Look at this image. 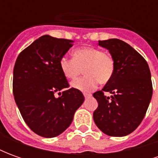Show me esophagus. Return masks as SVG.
Returning <instances> with one entry per match:
<instances>
[{
    "label": "esophagus",
    "mask_w": 158,
    "mask_h": 158,
    "mask_svg": "<svg viewBox=\"0 0 158 158\" xmlns=\"http://www.w3.org/2000/svg\"><path fill=\"white\" fill-rule=\"evenodd\" d=\"M84 96H85V99H87V98H89V97L91 96V94H87V93H85V94H84Z\"/></svg>",
    "instance_id": "34e87169"
}]
</instances>
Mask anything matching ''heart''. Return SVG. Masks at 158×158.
<instances>
[{
    "label": "heart",
    "instance_id": "b5f03b06",
    "mask_svg": "<svg viewBox=\"0 0 158 158\" xmlns=\"http://www.w3.org/2000/svg\"><path fill=\"white\" fill-rule=\"evenodd\" d=\"M73 59L62 56L59 67L62 74L69 79H75L81 73L83 78L71 83L73 89L88 92L95 89L98 82L106 85L111 81L115 71V62L112 56L101 49L85 46L72 52Z\"/></svg>",
    "mask_w": 158,
    "mask_h": 158
}]
</instances>
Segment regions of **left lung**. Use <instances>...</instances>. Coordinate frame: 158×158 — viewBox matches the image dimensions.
I'll return each mask as SVG.
<instances>
[{"label":"left lung","instance_id":"1","mask_svg":"<svg viewBox=\"0 0 158 158\" xmlns=\"http://www.w3.org/2000/svg\"><path fill=\"white\" fill-rule=\"evenodd\" d=\"M99 45L109 51L115 71L111 81L93 94L98 102L93 118L107 135H128L140 124L152 100L149 66L139 52L121 40H99ZM105 92L113 96H105Z\"/></svg>","mask_w":158,"mask_h":158}]
</instances>
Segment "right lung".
Returning <instances> with one entry per match:
<instances>
[{
	"mask_svg": "<svg viewBox=\"0 0 158 158\" xmlns=\"http://www.w3.org/2000/svg\"><path fill=\"white\" fill-rule=\"evenodd\" d=\"M73 40L43 35L24 49L13 69V96L30 129L45 138L68 129L76 110L85 101L82 92L69 87L59 61L73 46Z\"/></svg>",
	"mask_w": 158,
	"mask_h": 158,
	"instance_id": "obj_1",
	"label": "right lung"
}]
</instances>
